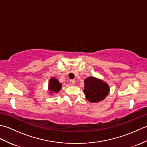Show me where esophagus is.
<instances>
[{"label":"esophagus","instance_id":"34e87169","mask_svg":"<svg viewBox=\"0 0 147 147\" xmlns=\"http://www.w3.org/2000/svg\"><path fill=\"white\" fill-rule=\"evenodd\" d=\"M69 83H70V85H72V86L74 85V84H75V80H71L69 81Z\"/></svg>","mask_w":147,"mask_h":147}]
</instances>
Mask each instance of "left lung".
<instances>
[{
  "label": "left lung",
  "mask_w": 147,
  "mask_h": 147,
  "mask_svg": "<svg viewBox=\"0 0 147 147\" xmlns=\"http://www.w3.org/2000/svg\"><path fill=\"white\" fill-rule=\"evenodd\" d=\"M84 92L86 99L90 102H99L108 95L109 87L103 81L94 77H89L85 81Z\"/></svg>",
  "instance_id": "left-lung-1"
}]
</instances>
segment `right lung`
<instances>
[{"label":"right lung","instance_id":"add662e5","mask_svg":"<svg viewBox=\"0 0 147 147\" xmlns=\"http://www.w3.org/2000/svg\"><path fill=\"white\" fill-rule=\"evenodd\" d=\"M61 86L62 85L59 82V81L57 79L54 78H52L50 80L49 88L50 91L52 92V93L58 92L59 90H61Z\"/></svg>","mask_w":147,"mask_h":147}]
</instances>
